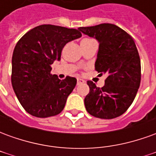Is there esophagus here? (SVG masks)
I'll return each instance as SVG.
<instances>
[{
	"label": "esophagus",
	"instance_id": "esophagus-1",
	"mask_svg": "<svg viewBox=\"0 0 156 156\" xmlns=\"http://www.w3.org/2000/svg\"><path fill=\"white\" fill-rule=\"evenodd\" d=\"M77 83H78V84H81V83H85V81L83 80V79H82V78H77Z\"/></svg>",
	"mask_w": 156,
	"mask_h": 156
}]
</instances>
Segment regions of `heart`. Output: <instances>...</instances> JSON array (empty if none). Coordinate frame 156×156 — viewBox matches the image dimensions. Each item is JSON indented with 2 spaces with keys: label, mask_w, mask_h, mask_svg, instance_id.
I'll return each mask as SVG.
<instances>
[{
  "label": "heart",
  "mask_w": 156,
  "mask_h": 156,
  "mask_svg": "<svg viewBox=\"0 0 156 156\" xmlns=\"http://www.w3.org/2000/svg\"><path fill=\"white\" fill-rule=\"evenodd\" d=\"M91 39H83V41H81V42H85V41H90Z\"/></svg>",
  "instance_id": "heart-1"
}]
</instances>
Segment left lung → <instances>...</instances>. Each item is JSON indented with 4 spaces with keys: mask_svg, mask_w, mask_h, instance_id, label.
Instances as JSON below:
<instances>
[{
    "mask_svg": "<svg viewBox=\"0 0 156 156\" xmlns=\"http://www.w3.org/2000/svg\"><path fill=\"white\" fill-rule=\"evenodd\" d=\"M78 30L98 41L95 70L107 74L102 88L87 82L89 93L84 98L86 110L100 119L119 117L133 103L140 84V59L134 39L123 29L109 23Z\"/></svg>",
    "mask_w": 156,
    "mask_h": 156,
    "instance_id": "left-lung-1",
    "label": "left lung"
}]
</instances>
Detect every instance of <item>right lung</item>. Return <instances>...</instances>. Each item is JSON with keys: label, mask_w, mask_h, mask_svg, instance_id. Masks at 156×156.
Returning <instances> with one entry per match:
<instances>
[{"label": "right lung", "mask_w": 156, "mask_h": 156, "mask_svg": "<svg viewBox=\"0 0 156 156\" xmlns=\"http://www.w3.org/2000/svg\"><path fill=\"white\" fill-rule=\"evenodd\" d=\"M77 29L54 25L36 27L20 39L12 59V84L20 104L30 115L47 118L60 114L77 79L60 80L51 65L60 61L69 41L81 37Z\"/></svg>", "instance_id": "1"}]
</instances>
